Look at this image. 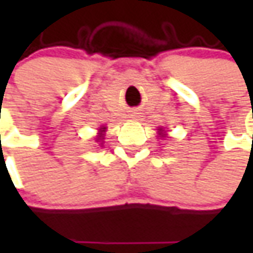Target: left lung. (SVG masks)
<instances>
[{
	"instance_id": "left-lung-1",
	"label": "left lung",
	"mask_w": 253,
	"mask_h": 253,
	"mask_svg": "<svg viewBox=\"0 0 253 253\" xmlns=\"http://www.w3.org/2000/svg\"><path fill=\"white\" fill-rule=\"evenodd\" d=\"M161 132H162V129H161Z\"/></svg>"
}]
</instances>
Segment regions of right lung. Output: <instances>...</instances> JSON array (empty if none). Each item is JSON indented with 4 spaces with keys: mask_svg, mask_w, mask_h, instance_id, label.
Segmentation results:
<instances>
[{
    "mask_svg": "<svg viewBox=\"0 0 253 253\" xmlns=\"http://www.w3.org/2000/svg\"><path fill=\"white\" fill-rule=\"evenodd\" d=\"M104 129H105V128H101V129H100V131L102 132V131H104ZM100 138H101V136H100Z\"/></svg>",
    "mask_w": 253,
    "mask_h": 253,
    "instance_id": "right-lung-1",
    "label": "right lung"
}]
</instances>
